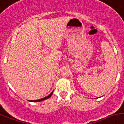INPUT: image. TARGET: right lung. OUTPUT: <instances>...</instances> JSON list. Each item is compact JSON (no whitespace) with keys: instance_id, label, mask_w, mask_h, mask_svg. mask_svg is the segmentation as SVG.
<instances>
[{"instance_id":"add662e5","label":"right lung","mask_w":124,"mask_h":124,"mask_svg":"<svg viewBox=\"0 0 124 124\" xmlns=\"http://www.w3.org/2000/svg\"><path fill=\"white\" fill-rule=\"evenodd\" d=\"M53 91L52 92V93H50V95H48V96H46V97H44V98H43V99H38V100L31 101H32V102H39V101H44V100H45V99H47L50 98V97H51V96H52V94H53Z\"/></svg>"}]
</instances>
